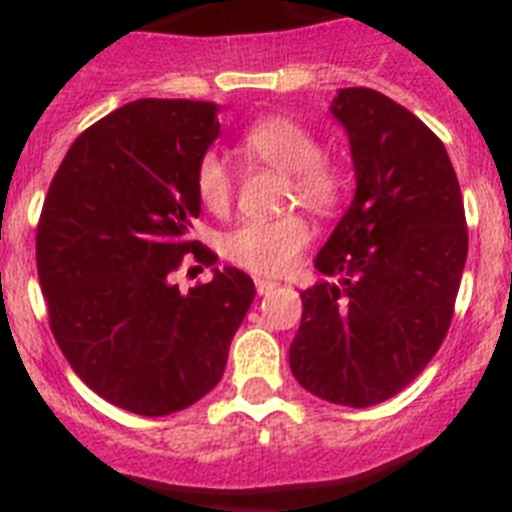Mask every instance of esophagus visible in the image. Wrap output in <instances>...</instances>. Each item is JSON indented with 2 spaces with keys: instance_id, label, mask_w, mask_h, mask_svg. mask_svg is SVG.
<instances>
[{
  "instance_id": "esophagus-1",
  "label": "esophagus",
  "mask_w": 512,
  "mask_h": 512,
  "mask_svg": "<svg viewBox=\"0 0 512 512\" xmlns=\"http://www.w3.org/2000/svg\"><path fill=\"white\" fill-rule=\"evenodd\" d=\"M277 287L279 284L271 282V279H256V292H259V295H271Z\"/></svg>"
}]
</instances>
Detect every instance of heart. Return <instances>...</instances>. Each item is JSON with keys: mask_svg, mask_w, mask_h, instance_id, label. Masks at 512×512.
Returning a JSON list of instances; mask_svg holds the SVG:
<instances>
[{"mask_svg": "<svg viewBox=\"0 0 512 512\" xmlns=\"http://www.w3.org/2000/svg\"><path fill=\"white\" fill-rule=\"evenodd\" d=\"M241 153L251 164L284 171V202H300L318 217L336 215L343 205L346 184L336 166L323 156L315 133L292 117L266 115L251 122L241 135ZM194 189L202 207L212 215H225L233 205L235 176L217 151L202 153L194 171ZM312 238L305 217L284 215L277 220H253L225 238L223 251L235 266L279 277L297 264Z\"/></svg>", "mask_w": 512, "mask_h": 512, "instance_id": "b5f03b06", "label": "heart"}]
</instances>
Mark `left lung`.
Returning a JSON list of instances; mask_svg holds the SVG:
<instances>
[{"label":"left lung","instance_id":"left-lung-1","mask_svg":"<svg viewBox=\"0 0 512 512\" xmlns=\"http://www.w3.org/2000/svg\"><path fill=\"white\" fill-rule=\"evenodd\" d=\"M356 194L315 269L336 282L300 292L289 346L297 382L320 400L369 408L405 390L441 348L467 264L456 171L431 128L395 99L341 89Z\"/></svg>","mask_w":512,"mask_h":512}]
</instances>
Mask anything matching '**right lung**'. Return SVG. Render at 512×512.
<instances>
[{
  "mask_svg": "<svg viewBox=\"0 0 512 512\" xmlns=\"http://www.w3.org/2000/svg\"><path fill=\"white\" fill-rule=\"evenodd\" d=\"M220 135L217 104L138 99L87 128L53 176L35 238L53 338L71 369L117 408L179 413L220 382L256 287L212 269L182 292L171 282L194 253V171Z\"/></svg>",
  "mask_w": 512,
  "mask_h": 512,
  "instance_id": "obj_1",
  "label": "right lung"
}]
</instances>
